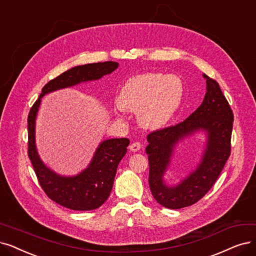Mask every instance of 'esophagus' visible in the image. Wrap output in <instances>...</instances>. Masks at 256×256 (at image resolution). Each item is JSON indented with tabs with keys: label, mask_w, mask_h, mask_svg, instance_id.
<instances>
[{
	"label": "esophagus",
	"mask_w": 256,
	"mask_h": 256,
	"mask_svg": "<svg viewBox=\"0 0 256 256\" xmlns=\"http://www.w3.org/2000/svg\"><path fill=\"white\" fill-rule=\"evenodd\" d=\"M140 147H142V145H140V142H132V144L129 146V149H130L132 152H136V151H138V150L140 149Z\"/></svg>",
	"instance_id": "esophagus-1"
}]
</instances>
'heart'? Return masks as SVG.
Segmentation results:
<instances>
[{
    "mask_svg": "<svg viewBox=\"0 0 256 256\" xmlns=\"http://www.w3.org/2000/svg\"><path fill=\"white\" fill-rule=\"evenodd\" d=\"M185 94L180 76L148 72L129 78L116 103L120 111L138 112L140 127L156 130L165 126L178 110Z\"/></svg>",
    "mask_w": 256,
    "mask_h": 256,
    "instance_id": "heart-1",
    "label": "heart"
}]
</instances>
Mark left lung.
I'll return each instance as SVG.
<instances>
[{"mask_svg": "<svg viewBox=\"0 0 256 256\" xmlns=\"http://www.w3.org/2000/svg\"><path fill=\"white\" fill-rule=\"evenodd\" d=\"M207 92L200 106L185 120L148 134L146 153L149 160V187L160 205L180 209L198 202L216 184L230 156L233 112L216 80L206 74ZM208 134L206 149L197 169L176 186L163 182L172 150L177 142L198 130Z\"/></svg>", "mask_w": 256, "mask_h": 256, "instance_id": "obj_1", "label": "left lung"}]
</instances>
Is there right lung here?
Here are the masks:
<instances>
[{"mask_svg": "<svg viewBox=\"0 0 256 256\" xmlns=\"http://www.w3.org/2000/svg\"><path fill=\"white\" fill-rule=\"evenodd\" d=\"M118 63L86 64L71 68L43 87L42 94L28 114V156L32 160L40 187L47 196L58 205L71 210L88 211L100 207L107 200L114 186L116 169L127 152L128 138H110L98 145L89 166L78 176H60L40 160L36 146V118L40 98L52 91L74 86L87 80H96L111 74Z\"/></svg>", "mask_w": 256, "mask_h": 256, "instance_id": "1", "label": "right lung"}]
</instances>
